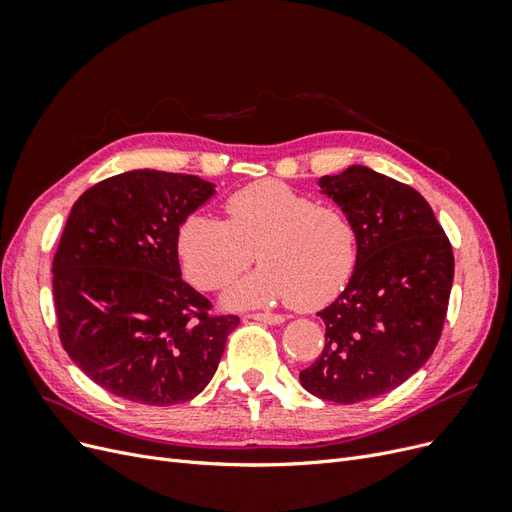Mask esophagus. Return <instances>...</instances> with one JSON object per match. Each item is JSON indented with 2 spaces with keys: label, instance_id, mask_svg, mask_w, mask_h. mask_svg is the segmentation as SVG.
Instances as JSON below:
<instances>
[{
  "label": "esophagus",
  "instance_id": "34e87169",
  "mask_svg": "<svg viewBox=\"0 0 512 512\" xmlns=\"http://www.w3.org/2000/svg\"><path fill=\"white\" fill-rule=\"evenodd\" d=\"M247 318H252V320H258V322H265V324H282L284 322V316H280V314H262V312H258V314H247Z\"/></svg>",
  "mask_w": 512,
  "mask_h": 512
}]
</instances>
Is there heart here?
<instances>
[{
    "mask_svg": "<svg viewBox=\"0 0 512 512\" xmlns=\"http://www.w3.org/2000/svg\"><path fill=\"white\" fill-rule=\"evenodd\" d=\"M224 215V222L190 215L179 230V256L192 284L220 290L252 265L256 252L262 267L228 290L226 305L288 301L316 309L348 284L359 239L342 209L316 205L280 181H258L230 194Z\"/></svg>",
    "mask_w": 512,
    "mask_h": 512,
    "instance_id": "1",
    "label": "heart"
}]
</instances>
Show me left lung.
<instances>
[{"instance_id":"obj_1","label":"left lung","mask_w":512,"mask_h":512,"mask_svg":"<svg viewBox=\"0 0 512 512\" xmlns=\"http://www.w3.org/2000/svg\"><path fill=\"white\" fill-rule=\"evenodd\" d=\"M318 185L352 220L359 258L344 292L318 316L324 346L299 380L312 395L356 404L393 391L438 346L455 258L427 200L367 166Z\"/></svg>"}]
</instances>
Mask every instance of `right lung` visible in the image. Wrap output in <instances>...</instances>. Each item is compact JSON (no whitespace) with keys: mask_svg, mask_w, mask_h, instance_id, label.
<instances>
[{"mask_svg":"<svg viewBox=\"0 0 512 512\" xmlns=\"http://www.w3.org/2000/svg\"><path fill=\"white\" fill-rule=\"evenodd\" d=\"M215 194L196 175L130 170L76 200L53 258L61 346L117 397L173 406L205 389L239 316L181 280L179 226Z\"/></svg>","mask_w":512,"mask_h":512,"instance_id":"right-lung-1","label":"right lung"}]
</instances>
